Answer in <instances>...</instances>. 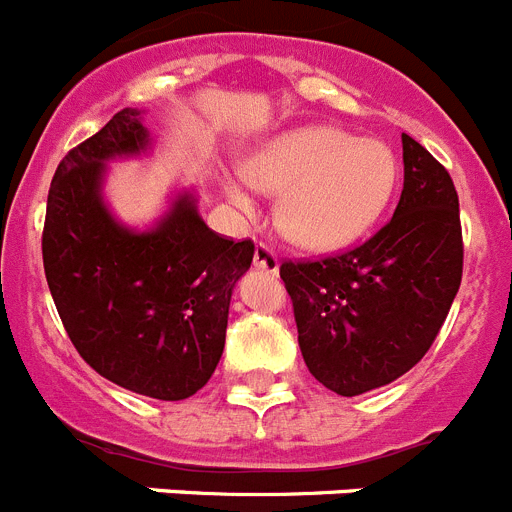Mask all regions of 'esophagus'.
<instances>
[{"label":"esophagus","instance_id":"1","mask_svg":"<svg viewBox=\"0 0 512 512\" xmlns=\"http://www.w3.org/2000/svg\"><path fill=\"white\" fill-rule=\"evenodd\" d=\"M255 267H257V270H262V273H267V275H278L280 260H278V255H275L273 247L257 245Z\"/></svg>","mask_w":512,"mask_h":512}]
</instances>
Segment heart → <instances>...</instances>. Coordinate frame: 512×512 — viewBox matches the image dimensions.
Listing matches in <instances>:
<instances>
[{"label": "heart", "mask_w": 512, "mask_h": 512, "mask_svg": "<svg viewBox=\"0 0 512 512\" xmlns=\"http://www.w3.org/2000/svg\"><path fill=\"white\" fill-rule=\"evenodd\" d=\"M242 176L222 178L224 196L239 216L257 214L252 185L280 196L278 227L285 239L303 250L336 252L370 232L388 209L400 165L388 142L306 124L255 147Z\"/></svg>", "instance_id": "b5f03b06"}]
</instances>
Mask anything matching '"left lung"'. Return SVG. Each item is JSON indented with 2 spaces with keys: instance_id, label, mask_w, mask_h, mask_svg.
Masks as SVG:
<instances>
[{
  "instance_id": "1",
  "label": "left lung",
  "mask_w": 512,
  "mask_h": 512,
  "mask_svg": "<svg viewBox=\"0 0 512 512\" xmlns=\"http://www.w3.org/2000/svg\"><path fill=\"white\" fill-rule=\"evenodd\" d=\"M457 188L444 165L403 135V193L375 237L344 255L283 262L306 367L352 398L421 362L462 283Z\"/></svg>"
}]
</instances>
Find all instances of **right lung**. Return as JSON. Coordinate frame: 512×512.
Returning <instances> with one entry per match:
<instances>
[{"label":"right lung","instance_id":"obj_1","mask_svg":"<svg viewBox=\"0 0 512 512\" xmlns=\"http://www.w3.org/2000/svg\"><path fill=\"white\" fill-rule=\"evenodd\" d=\"M155 150L142 109H122L55 170L43 229L50 296L78 354L109 382L183 400L214 375L229 301L255 245L211 232L193 188L150 227L119 222L104 196L112 160Z\"/></svg>","mask_w":512,"mask_h":512}]
</instances>
